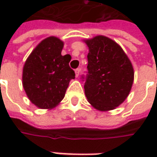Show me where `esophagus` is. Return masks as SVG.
I'll list each match as a JSON object with an SVG mask.
<instances>
[{
    "label": "esophagus",
    "mask_w": 157,
    "mask_h": 157,
    "mask_svg": "<svg viewBox=\"0 0 157 157\" xmlns=\"http://www.w3.org/2000/svg\"><path fill=\"white\" fill-rule=\"evenodd\" d=\"M80 71H81V69L77 68V69H75V76H76V77H78V76H79V74H80Z\"/></svg>",
    "instance_id": "obj_1"
}]
</instances>
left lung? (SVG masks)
<instances>
[{
    "label": "left lung",
    "instance_id": "8db88e82",
    "mask_svg": "<svg viewBox=\"0 0 157 157\" xmlns=\"http://www.w3.org/2000/svg\"><path fill=\"white\" fill-rule=\"evenodd\" d=\"M89 48L87 72L82 75L88 102L96 109L108 111L128 97L134 81V69L119 45L104 36L86 41Z\"/></svg>",
    "mask_w": 157,
    "mask_h": 157
}]
</instances>
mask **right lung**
I'll return each mask as SVG.
<instances>
[{
    "instance_id": "right-lung-1",
    "label": "right lung",
    "mask_w": 157,
    "mask_h": 157,
    "mask_svg": "<svg viewBox=\"0 0 157 157\" xmlns=\"http://www.w3.org/2000/svg\"><path fill=\"white\" fill-rule=\"evenodd\" d=\"M63 42L49 37L39 44L23 66L22 85L29 100L40 109H52L65 97L75 72L68 55H61Z\"/></svg>"
}]
</instances>
